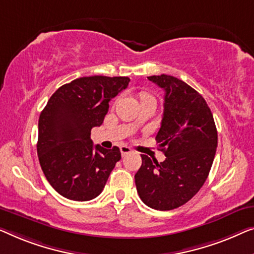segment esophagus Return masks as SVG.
Wrapping results in <instances>:
<instances>
[{"mask_svg":"<svg viewBox=\"0 0 254 254\" xmlns=\"http://www.w3.org/2000/svg\"><path fill=\"white\" fill-rule=\"evenodd\" d=\"M120 149H121V153H122L123 156H126L127 154H130V153H132V149L130 147H127V146H121Z\"/></svg>","mask_w":254,"mask_h":254,"instance_id":"esophagus-1","label":"esophagus"}]
</instances>
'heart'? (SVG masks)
<instances>
[{
	"label": "heart",
	"instance_id": "b5f03b06",
	"mask_svg": "<svg viewBox=\"0 0 254 254\" xmlns=\"http://www.w3.org/2000/svg\"><path fill=\"white\" fill-rule=\"evenodd\" d=\"M152 96L151 95H148V94H146V93H142L141 94V100H146V99H151Z\"/></svg>",
	"mask_w": 254,
	"mask_h": 254
}]
</instances>
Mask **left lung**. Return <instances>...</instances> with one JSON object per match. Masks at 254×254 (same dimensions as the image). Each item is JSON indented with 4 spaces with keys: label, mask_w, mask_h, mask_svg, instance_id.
<instances>
[{
    "label": "left lung",
    "mask_w": 254,
    "mask_h": 254,
    "mask_svg": "<svg viewBox=\"0 0 254 254\" xmlns=\"http://www.w3.org/2000/svg\"><path fill=\"white\" fill-rule=\"evenodd\" d=\"M164 90L163 117L156 134L163 162L141 155L134 175L142 202L170 210L187 203L208 177L217 147L213 114L199 93L176 77H147Z\"/></svg>",
    "instance_id": "1"
}]
</instances>
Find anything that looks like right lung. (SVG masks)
<instances>
[{"label":"right lung","instance_id":"right-lung-1","mask_svg":"<svg viewBox=\"0 0 254 254\" xmlns=\"http://www.w3.org/2000/svg\"><path fill=\"white\" fill-rule=\"evenodd\" d=\"M128 81L127 77L78 78L61 86L41 112L39 161L49 184L64 198L87 201L98 197L121 160L116 146L93 145L91 130L101 126L109 101Z\"/></svg>","mask_w":254,"mask_h":254}]
</instances>
